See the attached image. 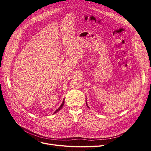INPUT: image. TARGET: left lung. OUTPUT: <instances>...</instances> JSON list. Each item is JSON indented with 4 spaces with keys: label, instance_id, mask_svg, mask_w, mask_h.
I'll return each instance as SVG.
<instances>
[{
    "label": "left lung",
    "instance_id": "8db88e82",
    "mask_svg": "<svg viewBox=\"0 0 151 151\" xmlns=\"http://www.w3.org/2000/svg\"><path fill=\"white\" fill-rule=\"evenodd\" d=\"M86 105H87V106H88V107L89 108V106H88V104H87V101H86Z\"/></svg>",
    "mask_w": 151,
    "mask_h": 151
}]
</instances>
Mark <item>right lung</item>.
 Listing matches in <instances>:
<instances>
[{"label":"right lung","mask_w":151,"mask_h":151,"mask_svg":"<svg viewBox=\"0 0 151 151\" xmlns=\"http://www.w3.org/2000/svg\"><path fill=\"white\" fill-rule=\"evenodd\" d=\"M63 105H64V99H63V102L62 103V104H61V105L60 106V107H59V108H58V109H57L55 111L54 113V114L56 113L58 111H59L60 109H62V108L63 106Z\"/></svg>","instance_id":"right-lung-1"}]
</instances>
